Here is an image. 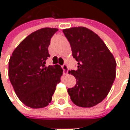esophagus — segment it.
<instances>
[{
	"mask_svg": "<svg viewBox=\"0 0 130 130\" xmlns=\"http://www.w3.org/2000/svg\"><path fill=\"white\" fill-rule=\"evenodd\" d=\"M62 69L63 70V72L66 73V74L67 73V72H68V67H67V64H63L62 66Z\"/></svg>",
	"mask_w": 130,
	"mask_h": 130,
	"instance_id": "esophagus-1",
	"label": "esophagus"
}]
</instances>
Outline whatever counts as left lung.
Here are the masks:
<instances>
[{
	"mask_svg": "<svg viewBox=\"0 0 130 130\" xmlns=\"http://www.w3.org/2000/svg\"><path fill=\"white\" fill-rule=\"evenodd\" d=\"M70 42L77 69L71 70L76 85L68 89L73 103L90 108L101 103L113 85L116 75V61L104 42L85 27L63 30Z\"/></svg>",
	"mask_w": 130,
	"mask_h": 130,
	"instance_id": "left-lung-1",
	"label": "left lung"
}]
</instances>
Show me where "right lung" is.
Returning <instances> with one entry per match:
<instances>
[{
  "mask_svg": "<svg viewBox=\"0 0 130 130\" xmlns=\"http://www.w3.org/2000/svg\"><path fill=\"white\" fill-rule=\"evenodd\" d=\"M57 28L45 27L27 36L9 60V78L19 100L32 108H44L52 101L60 82V66L46 67L48 45Z\"/></svg>",
  "mask_w": 130,
  "mask_h": 130,
  "instance_id": "right-lung-1",
  "label": "right lung"
}]
</instances>
